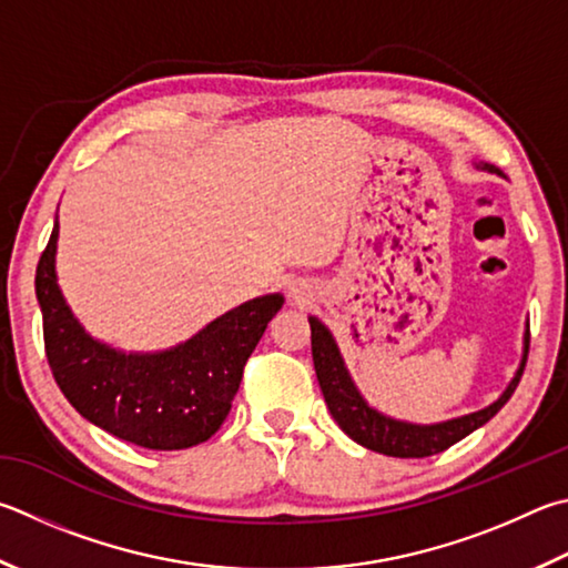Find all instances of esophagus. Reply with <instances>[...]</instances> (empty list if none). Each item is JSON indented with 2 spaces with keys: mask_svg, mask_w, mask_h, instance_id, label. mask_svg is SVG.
I'll use <instances>...</instances> for the list:
<instances>
[{
  "mask_svg": "<svg viewBox=\"0 0 568 568\" xmlns=\"http://www.w3.org/2000/svg\"><path fill=\"white\" fill-rule=\"evenodd\" d=\"M291 297H295V301H301V297H303V291H301V287H293V291H291Z\"/></svg>",
  "mask_w": 568,
  "mask_h": 568,
  "instance_id": "1",
  "label": "esophagus"
}]
</instances>
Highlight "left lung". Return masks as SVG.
<instances>
[{"label": "left lung", "instance_id": "8db88e82", "mask_svg": "<svg viewBox=\"0 0 568 568\" xmlns=\"http://www.w3.org/2000/svg\"><path fill=\"white\" fill-rule=\"evenodd\" d=\"M489 171H497L494 166H487ZM311 343H313V363H315V375L320 389H323V397L327 402L329 415L335 417L339 429L345 432L349 439H355L357 445H363L379 455L387 457H399V459H422L439 455V452L449 449L457 445L459 439L471 435L474 429L487 425V422L497 415V412L507 405L509 397L517 389L519 379L524 375V367H527L529 357V329L527 337H524V357L521 367L517 375L509 383L507 392L489 405L487 409L474 412V415L442 422V425H407V422H395L389 417H383L379 412L369 409L365 399L359 397L355 385L349 383V375L343 365V357L337 353V345L333 335L327 333V327L320 323V320L311 317Z\"/></svg>", "mask_w": 568, "mask_h": 568}]
</instances>
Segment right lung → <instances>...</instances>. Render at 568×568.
Returning <instances> with one entry per match:
<instances>
[{
  "label": "right lung",
  "mask_w": 568,
  "mask_h": 568,
  "mask_svg": "<svg viewBox=\"0 0 568 568\" xmlns=\"http://www.w3.org/2000/svg\"><path fill=\"white\" fill-rule=\"evenodd\" d=\"M57 235L59 223L39 257L37 297L51 375L71 407L136 447L185 449L211 439L283 297L243 303L166 353L126 355L91 339L71 315L54 273Z\"/></svg>",
  "instance_id": "obj_1"
}]
</instances>
